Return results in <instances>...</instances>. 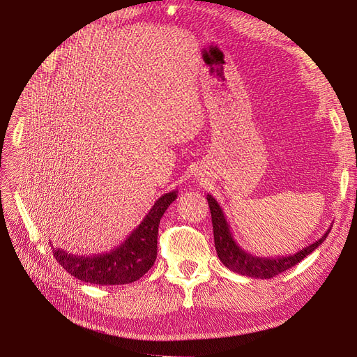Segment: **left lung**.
<instances>
[{"label": "left lung", "instance_id": "1", "mask_svg": "<svg viewBox=\"0 0 357 357\" xmlns=\"http://www.w3.org/2000/svg\"><path fill=\"white\" fill-rule=\"evenodd\" d=\"M209 209H211V218H212V229H213V242H215V250L220 260L226 268L230 271L247 275L251 278H260V280H268L275 277L284 271L290 269L294 264H298L301 260H303L307 256L321 245L323 241L328 238L329 231L332 227L328 229L324 235L315 241L311 245L302 248L293 256L286 257H259L254 256V254L243 250L238 242L233 238V233L230 230L229 222L226 220V215L218 205V202L213 199L211 195L206 196Z\"/></svg>", "mask_w": 357, "mask_h": 357}]
</instances>
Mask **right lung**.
<instances>
[{
	"label": "right lung",
	"instance_id": "obj_1",
	"mask_svg": "<svg viewBox=\"0 0 357 357\" xmlns=\"http://www.w3.org/2000/svg\"><path fill=\"white\" fill-rule=\"evenodd\" d=\"M178 197V191L162 195L146 217L130 233L127 239L114 250L79 256L52 245L56 261L75 278L97 286H121L135 282L152 268L157 259L158 224L170 203Z\"/></svg>",
	"mask_w": 357,
	"mask_h": 357
}]
</instances>
